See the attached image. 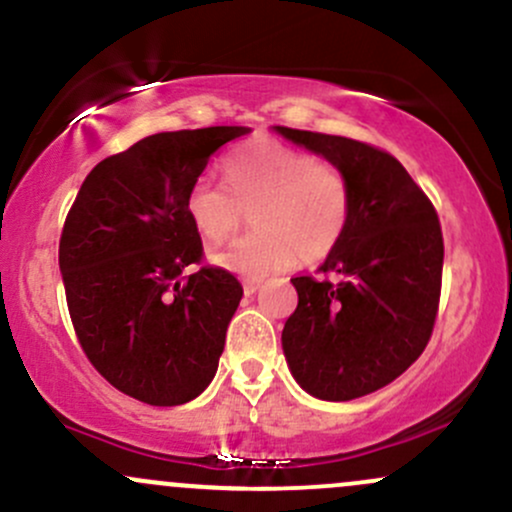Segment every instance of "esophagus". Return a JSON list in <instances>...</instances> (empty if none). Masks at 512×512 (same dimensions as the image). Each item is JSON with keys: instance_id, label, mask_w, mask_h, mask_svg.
<instances>
[{"instance_id": "esophagus-1", "label": "esophagus", "mask_w": 512, "mask_h": 512, "mask_svg": "<svg viewBox=\"0 0 512 512\" xmlns=\"http://www.w3.org/2000/svg\"><path fill=\"white\" fill-rule=\"evenodd\" d=\"M258 288H261V280H244V293L246 295H254Z\"/></svg>"}]
</instances>
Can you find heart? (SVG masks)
I'll return each mask as SVG.
<instances>
[{"label": "heart", "mask_w": 512, "mask_h": 512, "mask_svg": "<svg viewBox=\"0 0 512 512\" xmlns=\"http://www.w3.org/2000/svg\"><path fill=\"white\" fill-rule=\"evenodd\" d=\"M227 185L200 178L188 192V214L207 241H224L254 214L258 232L214 251V266L261 280L300 258L322 261L349 224V183L339 168L315 161L307 151L258 139L241 144L224 163Z\"/></svg>", "instance_id": "b5f03b06"}]
</instances>
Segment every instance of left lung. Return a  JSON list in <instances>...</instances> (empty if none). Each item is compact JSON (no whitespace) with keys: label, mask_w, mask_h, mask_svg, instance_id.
<instances>
[{"label":"left lung","mask_w":512,"mask_h":512,"mask_svg":"<svg viewBox=\"0 0 512 512\" xmlns=\"http://www.w3.org/2000/svg\"><path fill=\"white\" fill-rule=\"evenodd\" d=\"M320 153L349 183L346 232L320 271L300 276L283 327L295 381L320 400H354L408 371L432 337L444 241L430 197L383 148L276 126Z\"/></svg>","instance_id":"1"}]
</instances>
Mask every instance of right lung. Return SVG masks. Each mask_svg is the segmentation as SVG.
I'll return each mask as SVG.
<instances>
[{"mask_svg": "<svg viewBox=\"0 0 512 512\" xmlns=\"http://www.w3.org/2000/svg\"><path fill=\"white\" fill-rule=\"evenodd\" d=\"M249 126L163 131L90 170L65 217L58 263L78 342L114 388L170 408L217 373L244 288L202 263L188 192L212 153Z\"/></svg>", "mask_w": 512, "mask_h": 512, "instance_id": "add662e5", "label": "right lung"}]
</instances>
